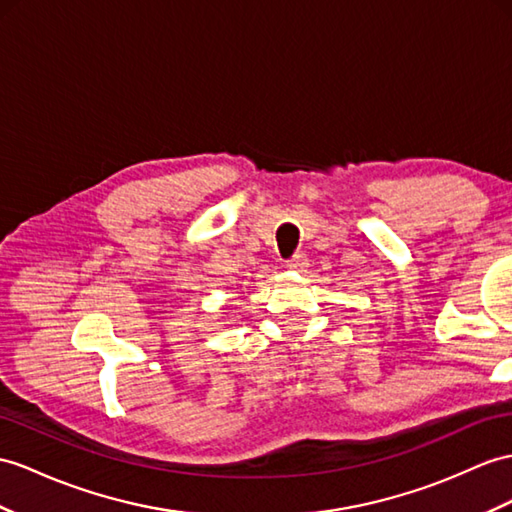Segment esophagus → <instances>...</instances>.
Here are the masks:
<instances>
[{
  "instance_id": "obj_1",
  "label": "esophagus",
  "mask_w": 512,
  "mask_h": 512,
  "mask_svg": "<svg viewBox=\"0 0 512 512\" xmlns=\"http://www.w3.org/2000/svg\"><path fill=\"white\" fill-rule=\"evenodd\" d=\"M286 267H289L291 271H304L308 267L306 254H295L291 260H286Z\"/></svg>"
}]
</instances>
